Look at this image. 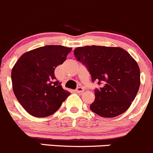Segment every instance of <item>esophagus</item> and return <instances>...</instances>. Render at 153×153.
<instances>
[{
  "label": "esophagus",
  "instance_id": "34e87169",
  "mask_svg": "<svg viewBox=\"0 0 153 153\" xmlns=\"http://www.w3.org/2000/svg\"><path fill=\"white\" fill-rule=\"evenodd\" d=\"M75 91L77 93H82L84 91V88H82V87H78V88L76 89Z\"/></svg>",
  "mask_w": 153,
  "mask_h": 153
}]
</instances>
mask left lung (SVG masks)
Masks as SVG:
<instances>
[{"label":"left lung","mask_w":153,"mask_h":153,"mask_svg":"<svg viewBox=\"0 0 153 153\" xmlns=\"http://www.w3.org/2000/svg\"><path fill=\"white\" fill-rule=\"evenodd\" d=\"M76 59L86 67L91 81H97L95 99L90 109L102 117L112 118L126 112L139 90L140 72L136 61L119 47L86 46L76 48Z\"/></svg>","instance_id":"8db88e82"}]
</instances>
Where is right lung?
<instances>
[{
    "label": "right lung",
    "mask_w": 153,
    "mask_h": 153,
    "mask_svg": "<svg viewBox=\"0 0 153 153\" xmlns=\"http://www.w3.org/2000/svg\"><path fill=\"white\" fill-rule=\"evenodd\" d=\"M71 49L58 45L39 47L23 54L14 65L11 74L13 92L31 116L53 114L71 94L56 80L54 73Z\"/></svg>",
    "instance_id": "obj_1"
}]
</instances>
